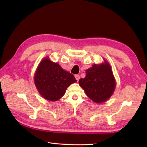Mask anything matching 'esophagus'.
Returning a JSON list of instances; mask_svg holds the SVG:
<instances>
[{
  "mask_svg": "<svg viewBox=\"0 0 147 147\" xmlns=\"http://www.w3.org/2000/svg\"><path fill=\"white\" fill-rule=\"evenodd\" d=\"M75 78H76V80H77V81L79 80V79H80V75H75Z\"/></svg>",
  "mask_w": 147,
  "mask_h": 147,
  "instance_id": "34e87169",
  "label": "esophagus"
}]
</instances>
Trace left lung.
Here are the masks:
<instances>
[{"label":"left lung","mask_w":147,"mask_h":147,"mask_svg":"<svg viewBox=\"0 0 147 147\" xmlns=\"http://www.w3.org/2000/svg\"><path fill=\"white\" fill-rule=\"evenodd\" d=\"M86 77L79 80V84L86 95L97 103L105 102L112 95L115 80L110 65L94 64L86 70Z\"/></svg>","instance_id":"left-lung-1"}]
</instances>
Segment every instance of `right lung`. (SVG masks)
Masks as SVG:
<instances>
[{"label":"right lung","instance_id":"add662e5","mask_svg":"<svg viewBox=\"0 0 147 147\" xmlns=\"http://www.w3.org/2000/svg\"><path fill=\"white\" fill-rule=\"evenodd\" d=\"M34 78L40 94L44 99L51 101L59 99L65 94L67 87L77 82L73 74L48 58L40 63Z\"/></svg>","mask_w":147,"mask_h":147}]
</instances>
